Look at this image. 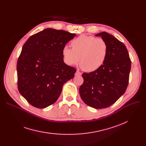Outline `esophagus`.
Returning a JSON list of instances; mask_svg holds the SVG:
<instances>
[{
	"mask_svg": "<svg viewBox=\"0 0 146 146\" xmlns=\"http://www.w3.org/2000/svg\"><path fill=\"white\" fill-rule=\"evenodd\" d=\"M81 74H82V73L79 71H77L75 73L76 76H81Z\"/></svg>",
	"mask_w": 146,
	"mask_h": 146,
	"instance_id": "esophagus-1",
	"label": "esophagus"
}]
</instances>
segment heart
I'll use <instances>...</instances> for the list:
<instances>
[{
    "label": "heart",
    "mask_w": 146,
    "mask_h": 146,
    "mask_svg": "<svg viewBox=\"0 0 146 146\" xmlns=\"http://www.w3.org/2000/svg\"><path fill=\"white\" fill-rule=\"evenodd\" d=\"M71 47L65 46L62 50L64 62L73 66L80 61L82 68L88 72L100 68L108 52V46L103 39L86 35H81L72 40Z\"/></svg>",
    "instance_id": "heart-1"
}]
</instances>
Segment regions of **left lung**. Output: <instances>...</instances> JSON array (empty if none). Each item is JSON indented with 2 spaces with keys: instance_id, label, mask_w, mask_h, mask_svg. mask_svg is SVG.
<instances>
[{
  "instance_id": "left-lung-1",
  "label": "left lung",
  "mask_w": 146,
  "mask_h": 146,
  "mask_svg": "<svg viewBox=\"0 0 146 146\" xmlns=\"http://www.w3.org/2000/svg\"><path fill=\"white\" fill-rule=\"evenodd\" d=\"M101 36L108 46L104 63L98 70L82 74L83 83L79 88L82 101L95 109L109 107L123 95L127 89L131 70V60L125 45L108 33Z\"/></svg>"
}]
</instances>
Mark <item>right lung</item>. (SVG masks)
Instances as JSON below:
<instances>
[{
  "label": "right lung",
  "mask_w": 146,
  "mask_h": 146,
  "mask_svg": "<svg viewBox=\"0 0 146 146\" xmlns=\"http://www.w3.org/2000/svg\"><path fill=\"white\" fill-rule=\"evenodd\" d=\"M76 36L63 30L45 29L30 36L17 62L19 93L34 107L45 108L57 101L64 84L76 68L64 63L62 50Z\"/></svg>",
  "instance_id": "add662e5"
}]
</instances>
